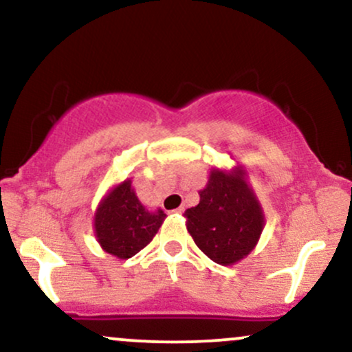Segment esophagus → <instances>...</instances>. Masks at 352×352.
I'll list each match as a JSON object with an SVG mask.
<instances>
[{
    "label": "esophagus",
    "mask_w": 352,
    "mask_h": 352,
    "mask_svg": "<svg viewBox=\"0 0 352 352\" xmlns=\"http://www.w3.org/2000/svg\"><path fill=\"white\" fill-rule=\"evenodd\" d=\"M184 206H179V208H177V210H173V213H177V214H180V213H184Z\"/></svg>",
    "instance_id": "1"
}]
</instances>
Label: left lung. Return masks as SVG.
Listing matches in <instances>:
<instances>
[{"mask_svg":"<svg viewBox=\"0 0 352 352\" xmlns=\"http://www.w3.org/2000/svg\"><path fill=\"white\" fill-rule=\"evenodd\" d=\"M184 217L195 244L219 265L244 259L264 230L262 206L245 182L243 167L230 172L213 168L200 190V203Z\"/></svg>","mask_w":352,"mask_h":352,"instance_id":"1","label":"left lung"}]
</instances>
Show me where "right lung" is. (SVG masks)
I'll use <instances>...</instances> for the list:
<instances>
[{
	"label": "right lung",
	"mask_w": 352,
	"mask_h": 352,
	"mask_svg": "<svg viewBox=\"0 0 352 352\" xmlns=\"http://www.w3.org/2000/svg\"><path fill=\"white\" fill-rule=\"evenodd\" d=\"M167 214L149 211L135 197L131 180L113 187L95 213V236L103 251L129 259L151 243Z\"/></svg>",
	"instance_id": "obj_1"
}]
</instances>
